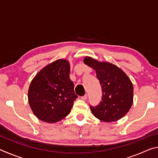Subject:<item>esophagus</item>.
Segmentation results:
<instances>
[{"instance_id": "obj_1", "label": "esophagus", "mask_w": 158, "mask_h": 158, "mask_svg": "<svg viewBox=\"0 0 158 158\" xmlns=\"http://www.w3.org/2000/svg\"><path fill=\"white\" fill-rule=\"evenodd\" d=\"M81 98V100H86L87 98H88V95L85 94L84 96H82Z\"/></svg>"}]
</instances>
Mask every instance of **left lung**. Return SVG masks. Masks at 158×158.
Instances as JSON below:
<instances>
[{"instance_id": "8db88e82", "label": "left lung", "mask_w": 158, "mask_h": 158, "mask_svg": "<svg viewBox=\"0 0 158 158\" xmlns=\"http://www.w3.org/2000/svg\"><path fill=\"white\" fill-rule=\"evenodd\" d=\"M84 62L95 70L102 87L100 104L90 106L93 114L105 122H114L126 114L133 103V85L129 77L114 64L85 57Z\"/></svg>"}]
</instances>
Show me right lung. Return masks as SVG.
<instances>
[{
    "instance_id": "obj_1",
    "label": "right lung",
    "mask_w": 158,
    "mask_h": 158,
    "mask_svg": "<svg viewBox=\"0 0 158 158\" xmlns=\"http://www.w3.org/2000/svg\"><path fill=\"white\" fill-rule=\"evenodd\" d=\"M69 61L58 59L37 73L28 89V102L41 121L53 123L66 117L78 98L69 79Z\"/></svg>"
}]
</instances>
